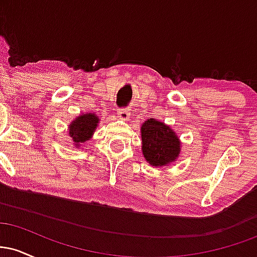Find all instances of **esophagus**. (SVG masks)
Listing matches in <instances>:
<instances>
[{
  "label": "esophagus",
  "instance_id": "esophagus-1",
  "mask_svg": "<svg viewBox=\"0 0 257 257\" xmlns=\"http://www.w3.org/2000/svg\"><path fill=\"white\" fill-rule=\"evenodd\" d=\"M117 114H118V117L120 119H126L129 117V110L128 108H119L118 111H117Z\"/></svg>",
  "mask_w": 257,
  "mask_h": 257
}]
</instances>
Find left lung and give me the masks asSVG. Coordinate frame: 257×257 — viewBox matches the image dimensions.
Returning a JSON list of instances; mask_svg holds the SVG:
<instances>
[{"label": "left lung", "instance_id": "left-lung-1", "mask_svg": "<svg viewBox=\"0 0 257 257\" xmlns=\"http://www.w3.org/2000/svg\"><path fill=\"white\" fill-rule=\"evenodd\" d=\"M143 153L153 167L168 166L179 157L180 141L175 133L164 123L147 119L141 125Z\"/></svg>", "mask_w": 257, "mask_h": 257}]
</instances>
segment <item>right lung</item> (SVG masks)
Listing matches in <instances>:
<instances>
[{"label":"right lung","instance_id":"obj_1","mask_svg":"<svg viewBox=\"0 0 257 257\" xmlns=\"http://www.w3.org/2000/svg\"><path fill=\"white\" fill-rule=\"evenodd\" d=\"M98 122L99 118L93 113L82 114L73 120L70 124V137L72 138L76 146H79L81 144L89 140Z\"/></svg>","mask_w":257,"mask_h":257}]
</instances>
